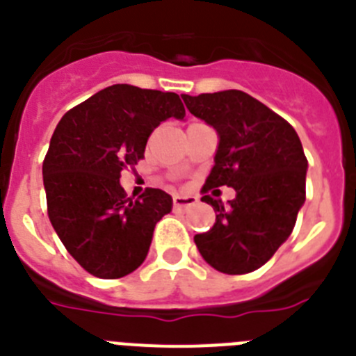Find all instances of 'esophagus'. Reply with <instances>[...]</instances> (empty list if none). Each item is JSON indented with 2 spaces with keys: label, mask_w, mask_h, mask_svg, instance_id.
I'll return each instance as SVG.
<instances>
[{
  "label": "esophagus",
  "mask_w": 356,
  "mask_h": 356,
  "mask_svg": "<svg viewBox=\"0 0 356 356\" xmlns=\"http://www.w3.org/2000/svg\"><path fill=\"white\" fill-rule=\"evenodd\" d=\"M197 203V197L194 196H176L175 200H172V207H175V210H187L191 209V207H194Z\"/></svg>",
  "instance_id": "34e87169"
}]
</instances>
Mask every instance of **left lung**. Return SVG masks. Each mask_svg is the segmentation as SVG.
<instances>
[{
    "label": "left lung",
    "instance_id": "left-lung-1",
    "mask_svg": "<svg viewBox=\"0 0 356 356\" xmlns=\"http://www.w3.org/2000/svg\"><path fill=\"white\" fill-rule=\"evenodd\" d=\"M181 97L191 114L219 134L216 163L201 188L216 222L194 242L213 269L246 275L271 259L294 229L307 196L303 146L282 115L242 90ZM222 184L238 193L226 207L208 194Z\"/></svg>",
    "mask_w": 356,
    "mask_h": 356
}]
</instances>
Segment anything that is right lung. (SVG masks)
Wrapping results in <instances>:
<instances>
[{"label":"right lung","mask_w":356,"mask_h":356,"mask_svg":"<svg viewBox=\"0 0 356 356\" xmlns=\"http://www.w3.org/2000/svg\"><path fill=\"white\" fill-rule=\"evenodd\" d=\"M184 115L178 94L118 83L69 110L55 128L42 163L49 221L92 276L122 278L146 259L172 200L151 187L128 197L119 178L144 159L160 122Z\"/></svg>","instance_id":"add662e5"}]
</instances>
